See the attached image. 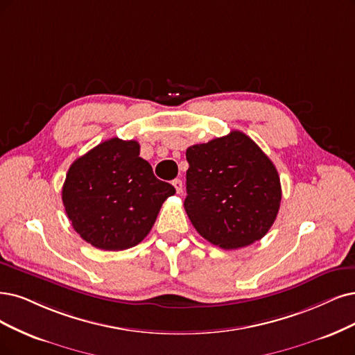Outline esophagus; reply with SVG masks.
<instances>
[{
	"mask_svg": "<svg viewBox=\"0 0 355 355\" xmlns=\"http://www.w3.org/2000/svg\"><path fill=\"white\" fill-rule=\"evenodd\" d=\"M173 186L175 187V190H177L178 194L182 193V181H181V180H178V178L174 180V181H173Z\"/></svg>",
	"mask_w": 355,
	"mask_h": 355,
	"instance_id": "obj_1",
	"label": "esophagus"
}]
</instances>
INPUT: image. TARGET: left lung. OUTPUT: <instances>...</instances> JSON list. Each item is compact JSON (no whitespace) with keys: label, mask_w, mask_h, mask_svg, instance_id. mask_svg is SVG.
Masks as SVG:
<instances>
[{"label":"left lung","mask_w":355,"mask_h":355,"mask_svg":"<svg viewBox=\"0 0 355 355\" xmlns=\"http://www.w3.org/2000/svg\"><path fill=\"white\" fill-rule=\"evenodd\" d=\"M186 212L203 239L225 250L263 239L281 205L278 171L239 130L186 152Z\"/></svg>","instance_id":"1"}]
</instances>
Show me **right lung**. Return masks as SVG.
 <instances>
[{"label": "right lung", "instance_id": "add662e5", "mask_svg": "<svg viewBox=\"0 0 355 355\" xmlns=\"http://www.w3.org/2000/svg\"><path fill=\"white\" fill-rule=\"evenodd\" d=\"M136 140L99 143L69 168L62 203L74 231L101 250L137 245L152 230L162 203L175 193L157 180Z\"/></svg>", "mask_w": 355, "mask_h": 355}]
</instances>
